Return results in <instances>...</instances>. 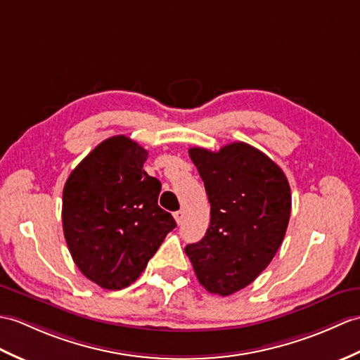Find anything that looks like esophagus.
I'll use <instances>...</instances> for the list:
<instances>
[{"mask_svg":"<svg viewBox=\"0 0 360 360\" xmlns=\"http://www.w3.org/2000/svg\"><path fill=\"white\" fill-rule=\"evenodd\" d=\"M173 216H174V221H176L178 224H181V222H182V218H184V212H182V210L174 212Z\"/></svg>","mask_w":360,"mask_h":360,"instance_id":"34e87169","label":"esophagus"}]
</instances>
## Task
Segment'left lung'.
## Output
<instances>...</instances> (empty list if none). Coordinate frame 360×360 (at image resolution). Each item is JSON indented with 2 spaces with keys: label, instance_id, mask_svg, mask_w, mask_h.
I'll return each mask as SVG.
<instances>
[{
  "label": "left lung",
  "instance_id": "8db88e82",
  "mask_svg": "<svg viewBox=\"0 0 360 360\" xmlns=\"http://www.w3.org/2000/svg\"><path fill=\"white\" fill-rule=\"evenodd\" d=\"M188 155L204 181L210 225L186 253L200 285L230 296L252 283L279 250L291 212L288 181L278 164L245 142L219 152L193 147Z\"/></svg>",
  "mask_w": 360,
  "mask_h": 360
}]
</instances>
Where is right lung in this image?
<instances>
[{"label":"right lung","mask_w":360,"mask_h":360,"mask_svg":"<svg viewBox=\"0 0 360 360\" xmlns=\"http://www.w3.org/2000/svg\"><path fill=\"white\" fill-rule=\"evenodd\" d=\"M147 150L120 135L96 146L63 190L64 238L81 273L105 290H122L144 271L173 216L158 205L161 182L142 169Z\"/></svg>","instance_id":"obj_1"}]
</instances>
